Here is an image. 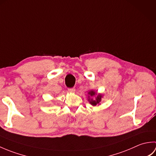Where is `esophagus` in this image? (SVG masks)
Returning <instances> with one entry per match:
<instances>
[{
	"mask_svg": "<svg viewBox=\"0 0 156 156\" xmlns=\"http://www.w3.org/2000/svg\"><path fill=\"white\" fill-rule=\"evenodd\" d=\"M68 91H69V92H71V93H74L76 91V89H75V88H68Z\"/></svg>",
	"mask_w": 156,
	"mask_h": 156,
	"instance_id": "esophagus-1",
	"label": "esophagus"
}]
</instances>
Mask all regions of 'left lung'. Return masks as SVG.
<instances>
[{"label":"left lung","instance_id":"left-lung-1","mask_svg":"<svg viewBox=\"0 0 156 156\" xmlns=\"http://www.w3.org/2000/svg\"><path fill=\"white\" fill-rule=\"evenodd\" d=\"M88 101L91 105L94 107V106H99L101 105L102 98H103L102 94L97 93L96 91L91 90L88 92Z\"/></svg>","mask_w":156,"mask_h":156}]
</instances>
